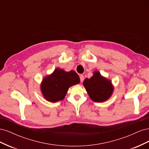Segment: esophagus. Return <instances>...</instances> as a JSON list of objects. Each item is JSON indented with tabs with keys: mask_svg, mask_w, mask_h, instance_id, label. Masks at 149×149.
Listing matches in <instances>:
<instances>
[{
	"mask_svg": "<svg viewBox=\"0 0 149 149\" xmlns=\"http://www.w3.org/2000/svg\"><path fill=\"white\" fill-rule=\"evenodd\" d=\"M79 78H80L81 82H83V81H84V76L83 74H81V75L79 76Z\"/></svg>",
	"mask_w": 149,
	"mask_h": 149,
	"instance_id": "34e87169",
	"label": "esophagus"
}]
</instances>
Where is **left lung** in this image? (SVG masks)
I'll return each mask as SVG.
<instances>
[{
    "instance_id": "left-lung-1",
    "label": "left lung",
    "mask_w": 149,
    "mask_h": 149,
    "mask_svg": "<svg viewBox=\"0 0 149 149\" xmlns=\"http://www.w3.org/2000/svg\"><path fill=\"white\" fill-rule=\"evenodd\" d=\"M83 86L91 100L96 102L107 101L114 91L112 81L102 76L98 71H95L90 78H86Z\"/></svg>"
}]
</instances>
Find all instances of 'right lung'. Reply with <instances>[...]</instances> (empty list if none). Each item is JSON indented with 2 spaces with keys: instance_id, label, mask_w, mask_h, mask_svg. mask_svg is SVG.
<instances>
[{
  "instance_id": "add662e5",
  "label": "right lung",
  "mask_w": 149,
  "mask_h": 149,
  "mask_svg": "<svg viewBox=\"0 0 149 149\" xmlns=\"http://www.w3.org/2000/svg\"><path fill=\"white\" fill-rule=\"evenodd\" d=\"M79 82V76L75 71L66 72L57 68L43 79L40 89L47 101L56 102L63 100L69 88Z\"/></svg>"
}]
</instances>
